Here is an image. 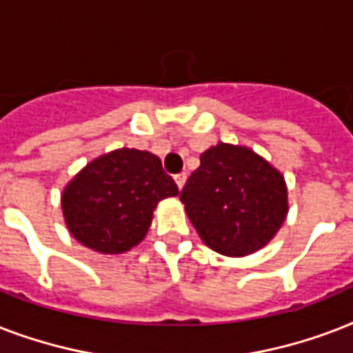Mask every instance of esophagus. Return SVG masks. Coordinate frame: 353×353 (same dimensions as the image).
I'll return each mask as SVG.
<instances>
[{
	"label": "esophagus",
	"mask_w": 353,
	"mask_h": 353,
	"mask_svg": "<svg viewBox=\"0 0 353 353\" xmlns=\"http://www.w3.org/2000/svg\"><path fill=\"white\" fill-rule=\"evenodd\" d=\"M174 181H176L177 188L181 190V188L185 187V181H187V174H177V176L174 177Z\"/></svg>",
	"instance_id": "34e87169"
}]
</instances>
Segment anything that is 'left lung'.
<instances>
[{
  "label": "left lung",
  "mask_w": 353,
  "mask_h": 353,
  "mask_svg": "<svg viewBox=\"0 0 353 353\" xmlns=\"http://www.w3.org/2000/svg\"><path fill=\"white\" fill-rule=\"evenodd\" d=\"M179 199L199 238L225 256L268 243L288 214L284 177L252 150L220 143L199 157Z\"/></svg>",
  "instance_id": "8db88e82"
}]
</instances>
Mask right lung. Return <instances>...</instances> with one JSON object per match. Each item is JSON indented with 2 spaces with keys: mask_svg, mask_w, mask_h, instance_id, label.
<instances>
[{
  "mask_svg": "<svg viewBox=\"0 0 353 353\" xmlns=\"http://www.w3.org/2000/svg\"><path fill=\"white\" fill-rule=\"evenodd\" d=\"M177 192L157 155L121 148L91 161L65 187L63 218L82 245L119 254L143 240L157 203Z\"/></svg>",
  "mask_w": 353,
  "mask_h": 353,
  "instance_id": "add662e5",
  "label": "right lung"
}]
</instances>
